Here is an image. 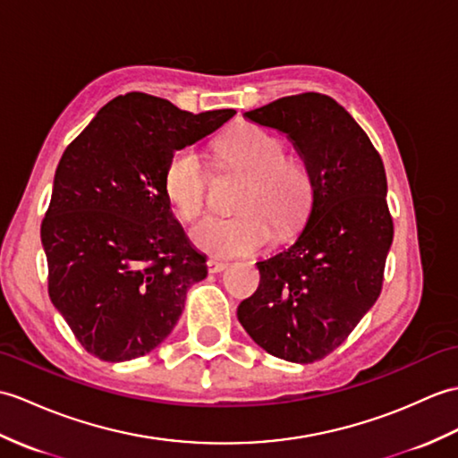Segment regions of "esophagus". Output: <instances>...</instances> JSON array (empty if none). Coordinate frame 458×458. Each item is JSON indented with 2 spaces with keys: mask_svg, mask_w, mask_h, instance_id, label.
Listing matches in <instances>:
<instances>
[{
  "mask_svg": "<svg viewBox=\"0 0 458 458\" xmlns=\"http://www.w3.org/2000/svg\"><path fill=\"white\" fill-rule=\"evenodd\" d=\"M226 267H228L226 261H220V259H208V261H207L208 273H222Z\"/></svg>",
  "mask_w": 458,
  "mask_h": 458,
  "instance_id": "esophagus-1",
  "label": "esophagus"
}]
</instances>
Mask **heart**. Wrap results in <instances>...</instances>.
I'll return each instance as SVG.
<instances>
[{
  "mask_svg": "<svg viewBox=\"0 0 458 458\" xmlns=\"http://www.w3.org/2000/svg\"><path fill=\"white\" fill-rule=\"evenodd\" d=\"M218 156L226 165L250 175L238 200L242 212L210 216L191 232L195 246L218 258L248 255L273 236H289L302 225L312 205L310 169L299 157H286L277 136L259 126H240L218 142ZM208 169L193 148H183L169 159L165 193L185 220L203 212L208 197Z\"/></svg>",
  "mask_w": 458,
  "mask_h": 458,
  "instance_id": "heart-1",
  "label": "heart"
}]
</instances>
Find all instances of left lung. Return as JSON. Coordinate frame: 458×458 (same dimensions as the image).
Returning a JSON list of instances; mask_svg holds the SVG:
<instances>
[{
    "instance_id": "8db88e82",
    "label": "left lung",
    "mask_w": 458,
    "mask_h": 458,
    "mask_svg": "<svg viewBox=\"0 0 458 458\" xmlns=\"http://www.w3.org/2000/svg\"><path fill=\"white\" fill-rule=\"evenodd\" d=\"M243 116L289 138L314 195L293 246L255 263L259 286L240 302L238 320L267 353L314 363L345 342L380 294L394 236L385 165L327 95H289Z\"/></svg>"
}]
</instances>
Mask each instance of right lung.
<instances>
[{"label": "right lung", "mask_w": 458, "mask_h": 458, "mask_svg": "<svg viewBox=\"0 0 458 458\" xmlns=\"http://www.w3.org/2000/svg\"><path fill=\"white\" fill-rule=\"evenodd\" d=\"M233 109L187 113L126 93L62 154L40 226L48 294L78 342L109 363L142 357L172 334L189 286L207 277L172 212L165 172Z\"/></svg>", "instance_id": "obj_1"}]
</instances>
